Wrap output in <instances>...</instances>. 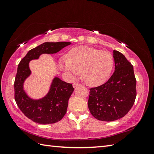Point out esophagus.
<instances>
[{
    "label": "esophagus",
    "instance_id": "1",
    "mask_svg": "<svg viewBox=\"0 0 154 154\" xmlns=\"http://www.w3.org/2000/svg\"><path fill=\"white\" fill-rule=\"evenodd\" d=\"M79 85H80V84H79V83H74L73 84V87L75 88V87H77V86H79Z\"/></svg>",
    "mask_w": 154,
    "mask_h": 154
}]
</instances>
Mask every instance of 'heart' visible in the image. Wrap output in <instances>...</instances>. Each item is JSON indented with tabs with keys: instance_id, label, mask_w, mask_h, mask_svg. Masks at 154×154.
<instances>
[{
	"instance_id": "1",
	"label": "heart",
	"mask_w": 154,
	"mask_h": 154,
	"mask_svg": "<svg viewBox=\"0 0 154 154\" xmlns=\"http://www.w3.org/2000/svg\"><path fill=\"white\" fill-rule=\"evenodd\" d=\"M114 63L113 55L109 51L79 46L71 50L68 57H62L61 66L73 75L81 71L85 83L88 85H96L104 82L109 77Z\"/></svg>"
}]
</instances>
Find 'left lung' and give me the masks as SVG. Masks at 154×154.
I'll return each mask as SVG.
<instances>
[{
  "instance_id": "left-lung-1",
  "label": "left lung",
  "mask_w": 154,
  "mask_h": 154,
  "mask_svg": "<svg viewBox=\"0 0 154 154\" xmlns=\"http://www.w3.org/2000/svg\"><path fill=\"white\" fill-rule=\"evenodd\" d=\"M115 70L106 83L91 88L88 100L91 114L99 120L111 122L124 117L136 97L133 65L120 52L114 50Z\"/></svg>"
}]
</instances>
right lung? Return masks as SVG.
<instances>
[{
	"label": "right lung",
	"instance_id": "obj_1",
	"mask_svg": "<svg viewBox=\"0 0 154 154\" xmlns=\"http://www.w3.org/2000/svg\"><path fill=\"white\" fill-rule=\"evenodd\" d=\"M70 44L67 42H45L29 51L18 64L14 84V99L22 113L35 122L53 124L63 119L74 89L72 84L55 77L46 96L39 100L30 99L23 89L25 79L31 74L29 62L37 60L41 54L57 53Z\"/></svg>",
	"mask_w": 154,
	"mask_h": 154
}]
</instances>
